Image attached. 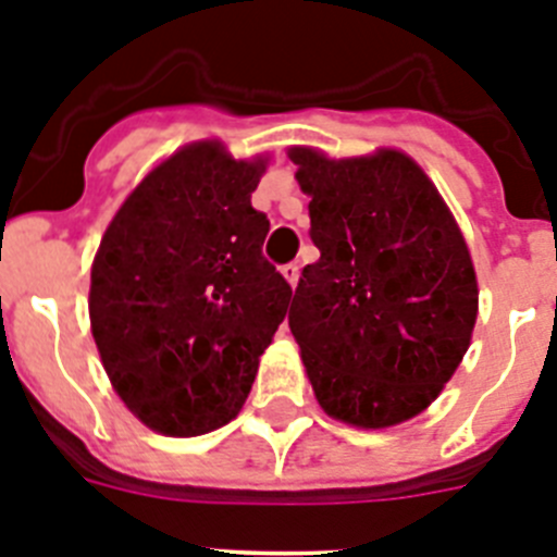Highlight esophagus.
Instances as JSON below:
<instances>
[{"mask_svg": "<svg viewBox=\"0 0 557 557\" xmlns=\"http://www.w3.org/2000/svg\"><path fill=\"white\" fill-rule=\"evenodd\" d=\"M282 273H284V278H287V282H289V287H295V284H298V278H301V268H298V264H295V262L284 264Z\"/></svg>", "mask_w": 557, "mask_h": 557, "instance_id": "esophagus-1", "label": "esophagus"}]
</instances>
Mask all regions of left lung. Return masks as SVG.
<instances>
[{
  "mask_svg": "<svg viewBox=\"0 0 557 557\" xmlns=\"http://www.w3.org/2000/svg\"><path fill=\"white\" fill-rule=\"evenodd\" d=\"M314 248L289 307L323 410L362 430L432 405L469 351L476 275L424 170L396 150L332 161L293 147Z\"/></svg>",
  "mask_w": 557,
  "mask_h": 557,
  "instance_id": "8db88e82",
  "label": "left lung"
}]
</instances>
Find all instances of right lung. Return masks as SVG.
I'll return each mask as SVG.
<instances>
[{"label": "right lung", "instance_id": "1", "mask_svg": "<svg viewBox=\"0 0 557 557\" xmlns=\"http://www.w3.org/2000/svg\"><path fill=\"white\" fill-rule=\"evenodd\" d=\"M264 164L218 141L147 175L102 236L91 334L113 391L164 435L191 437L243 410L293 287L264 259L268 214L250 206Z\"/></svg>", "mask_w": 557, "mask_h": 557}]
</instances>
